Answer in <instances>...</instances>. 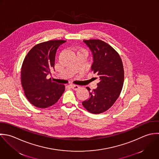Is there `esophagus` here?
<instances>
[{
  "label": "esophagus",
  "mask_w": 159,
  "mask_h": 159,
  "mask_svg": "<svg viewBox=\"0 0 159 159\" xmlns=\"http://www.w3.org/2000/svg\"><path fill=\"white\" fill-rule=\"evenodd\" d=\"M70 87L71 89H72L74 90H78V89H79V86H78V85H77L71 84V85H70Z\"/></svg>",
  "instance_id": "1"
}]
</instances>
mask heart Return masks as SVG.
I'll return each instance as SVG.
<instances>
[{
    "instance_id": "heart-1",
    "label": "heart",
    "mask_w": 159,
    "mask_h": 159,
    "mask_svg": "<svg viewBox=\"0 0 159 159\" xmlns=\"http://www.w3.org/2000/svg\"><path fill=\"white\" fill-rule=\"evenodd\" d=\"M85 51L84 49H79L78 51Z\"/></svg>"
}]
</instances>
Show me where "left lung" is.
Segmentation results:
<instances>
[{
	"instance_id": "1",
	"label": "left lung",
	"mask_w": 159,
	"mask_h": 159,
	"mask_svg": "<svg viewBox=\"0 0 159 159\" xmlns=\"http://www.w3.org/2000/svg\"><path fill=\"white\" fill-rule=\"evenodd\" d=\"M91 50L93 62L91 70L98 75L97 88L90 90V98L82 102L90 113L100 114L111 108L118 98L123 86L124 68L118 52L100 39L84 40Z\"/></svg>"
}]
</instances>
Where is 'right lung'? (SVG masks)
I'll return each mask as SVG.
<instances>
[{
  "label": "right lung",
  "mask_w": 159,
  "mask_h": 159,
  "mask_svg": "<svg viewBox=\"0 0 159 159\" xmlns=\"http://www.w3.org/2000/svg\"><path fill=\"white\" fill-rule=\"evenodd\" d=\"M65 40H50L33 47L25 56L21 68V82L25 95L34 107L46 108L55 104L65 90V85L48 79L54 67L58 47Z\"/></svg>",
  "instance_id": "obj_1"
}]
</instances>
